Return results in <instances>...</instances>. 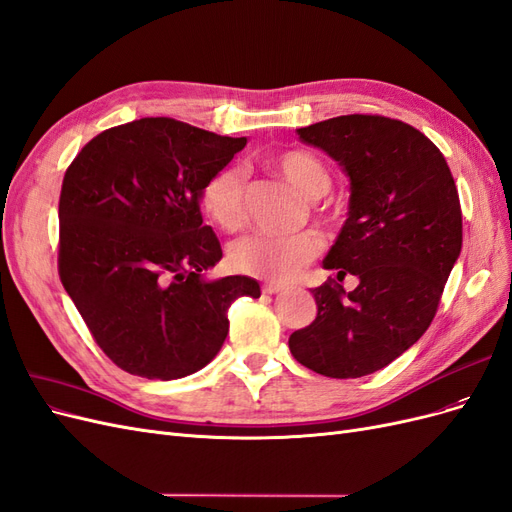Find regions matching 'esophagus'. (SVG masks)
<instances>
[{"mask_svg": "<svg viewBox=\"0 0 512 512\" xmlns=\"http://www.w3.org/2000/svg\"><path fill=\"white\" fill-rule=\"evenodd\" d=\"M283 291H285V287H283V285H272V283L263 285V293H268V295H274V293H283Z\"/></svg>", "mask_w": 512, "mask_h": 512, "instance_id": "34e87169", "label": "esophagus"}]
</instances>
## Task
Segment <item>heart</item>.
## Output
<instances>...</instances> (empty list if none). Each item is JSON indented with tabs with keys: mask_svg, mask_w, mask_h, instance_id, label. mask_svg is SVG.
I'll use <instances>...</instances> for the list:
<instances>
[{
	"mask_svg": "<svg viewBox=\"0 0 512 512\" xmlns=\"http://www.w3.org/2000/svg\"><path fill=\"white\" fill-rule=\"evenodd\" d=\"M272 168L308 202L321 200L332 185L325 163L308 151H287L278 155L272 159ZM200 202L206 217L223 232L234 234L244 227V178L236 168L214 172L202 187ZM321 249L323 240L312 229L280 238L251 236L229 249V263L240 274L280 285L298 278Z\"/></svg>",
	"mask_w": 512,
	"mask_h": 512,
	"instance_id": "b5f03b06",
	"label": "heart"
}]
</instances>
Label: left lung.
I'll list each match as a JSON object with an SVG mask.
<instances>
[{"mask_svg": "<svg viewBox=\"0 0 512 512\" xmlns=\"http://www.w3.org/2000/svg\"><path fill=\"white\" fill-rule=\"evenodd\" d=\"M295 131L349 176V217L323 268L359 285L312 289L317 319L291 334L289 349L312 372L359 378L430 327L461 253L459 195L436 144L402 121L346 114Z\"/></svg>", "mask_w": 512, "mask_h": 512, "instance_id": "left-lung-1", "label": "left lung"}]
</instances>
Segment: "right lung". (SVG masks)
Instances as JSON below:
<instances>
[{"label":"right lung","instance_id":"1","mask_svg":"<svg viewBox=\"0 0 512 512\" xmlns=\"http://www.w3.org/2000/svg\"><path fill=\"white\" fill-rule=\"evenodd\" d=\"M244 146L151 117L102 131L65 172L59 276L121 370L151 381L202 370L227 338L229 304L261 295L249 276L208 278L223 251L200 193Z\"/></svg>","mask_w":512,"mask_h":512}]
</instances>
